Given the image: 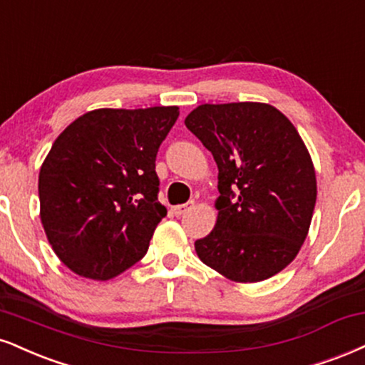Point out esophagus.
Masks as SVG:
<instances>
[{"instance_id": "1", "label": "esophagus", "mask_w": 365, "mask_h": 365, "mask_svg": "<svg viewBox=\"0 0 365 365\" xmlns=\"http://www.w3.org/2000/svg\"><path fill=\"white\" fill-rule=\"evenodd\" d=\"M192 207H194V200L187 202V204H182V205H175V207L171 209V212H173L177 217H180V216H183L185 212H188Z\"/></svg>"}]
</instances>
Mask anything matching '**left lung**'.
<instances>
[{
  "mask_svg": "<svg viewBox=\"0 0 365 365\" xmlns=\"http://www.w3.org/2000/svg\"><path fill=\"white\" fill-rule=\"evenodd\" d=\"M187 129L216 161L219 210L195 241L205 265L235 282H260L291 263L308 236L316 175L299 133L267 103L199 105Z\"/></svg>",
  "mask_w": 365,
  "mask_h": 365,
  "instance_id": "left-lung-1",
  "label": "left lung"
}]
</instances>
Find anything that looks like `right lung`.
<instances>
[{
  "label": "right lung",
  "mask_w": 365,
  "mask_h": 365,
  "mask_svg": "<svg viewBox=\"0 0 365 365\" xmlns=\"http://www.w3.org/2000/svg\"><path fill=\"white\" fill-rule=\"evenodd\" d=\"M178 115V107L98 108L54 140L38 173L41 219L74 274L108 280L146 255L166 216L156 155Z\"/></svg>",
  "instance_id": "right-lung-1"
}]
</instances>
